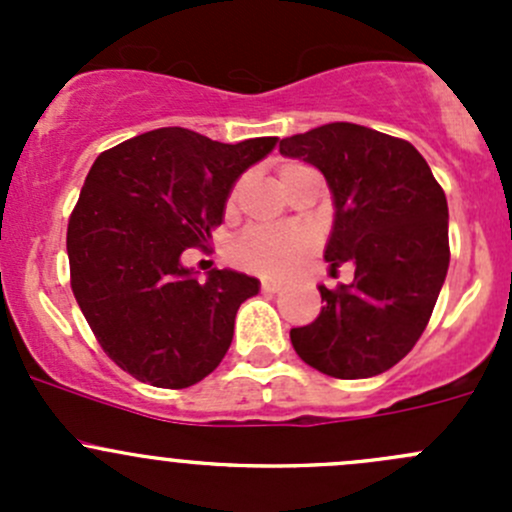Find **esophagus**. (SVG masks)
<instances>
[{
    "label": "esophagus",
    "mask_w": 512,
    "mask_h": 512,
    "mask_svg": "<svg viewBox=\"0 0 512 512\" xmlns=\"http://www.w3.org/2000/svg\"><path fill=\"white\" fill-rule=\"evenodd\" d=\"M260 287H262V292H280V282H275V280H262L260 282Z\"/></svg>",
    "instance_id": "1"
}]
</instances>
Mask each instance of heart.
I'll use <instances>...</instances> for the list:
<instances>
[{"label":"heart","mask_w":512,"mask_h":512,"mask_svg":"<svg viewBox=\"0 0 512 512\" xmlns=\"http://www.w3.org/2000/svg\"><path fill=\"white\" fill-rule=\"evenodd\" d=\"M309 165L304 163H282L277 175H280V185L287 188L294 178L309 173ZM242 180H237L232 185V190L227 193V210H232L237 195H240ZM317 237L309 227L304 225H282V227H250V230L242 232L230 247V260L235 262L242 270L252 272V275L260 277H287L299 262L307 257V252L312 250Z\"/></svg>","instance_id":"b5f03b06"}]
</instances>
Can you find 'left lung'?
<instances>
[{
  "instance_id": "1",
  "label": "left lung",
  "mask_w": 512,
  "mask_h": 512,
  "mask_svg": "<svg viewBox=\"0 0 512 512\" xmlns=\"http://www.w3.org/2000/svg\"><path fill=\"white\" fill-rule=\"evenodd\" d=\"M280 153L322 170L334 193L324 257L354 282L319 287L322 312L289 332L304 364L334 379H369L414 349L448 272V203L421 153L404 138L327 123L282 138Z\"/></svg>"
}]
</instances>
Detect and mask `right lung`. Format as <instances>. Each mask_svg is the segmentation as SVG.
Here are the masks:
<instances>
[{"label": "right lung", "instance_id": "right-lung-1", "mask_svg": "<svg viewBox=\"0 0 512 512\" xmlns=\"http://www.w3.org/2000/svg\"><path fill=\"white\" fill-rule=\"evenodd\" d=\"M275 143L158 128L91 165L66 230L71 289L103 352L133 379L185 389L223 361L237 309L260 282L232 270L198 282L180 257L205 247L232 183Z\"/></svg>", "mask_w": 512, "mask_h": 512}]
</instances>
